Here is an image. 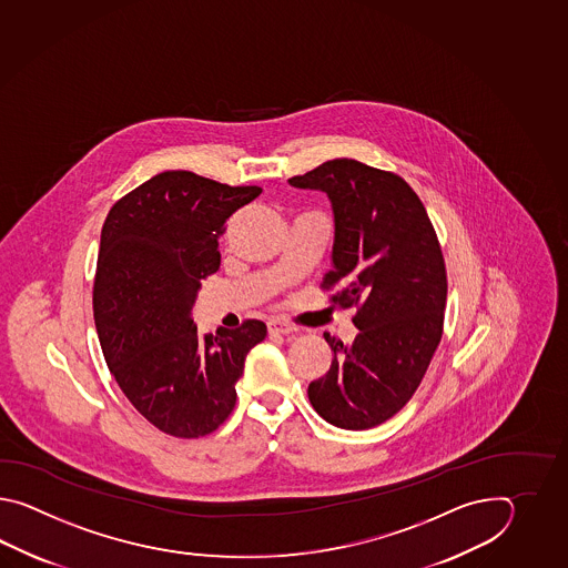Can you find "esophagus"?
I'll return each instance as SVG.
<instances>
[{
  "mask_svg": "<svg viewBox=\"0 0 568 568\" xmlns=\"http://www.w3.org/2000/svg\"><path fill=\"white\" fill-rule=\"evenodd\" d=\"M267 331H270V335H288L296 331V326L290 325L288 321H284V318H272V321H267Z\"/></svg>",
  "mask_w": 568,
  "mask_h": 568,
  "instance_id": "esophagus-1",
  "label": "esophagus"
}]
</instances>
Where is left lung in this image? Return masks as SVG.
Returning a JSON list of instances; mask_svg holds the SVG:
<instances>
[{"label": "left lung", "mask_w": 568, "mask_h": 568, "mask_svg": "<svg viewBox=\"0 0 568 568\" xmlns=\"http://www.w3.org/2000/svg\"><path fill=\"white\" fill-rule=\"evenodd\" d=\"M328 194L335 213L333 270L321 288L355 308L351 345L325 333L333 362L308 386L326 423L365 430L398 414L420 386L443 337L447 267L433 221L396 172L337 158L288 179Z\"/></svg>", "instance_id": "left-lung-1"}]
</instances>
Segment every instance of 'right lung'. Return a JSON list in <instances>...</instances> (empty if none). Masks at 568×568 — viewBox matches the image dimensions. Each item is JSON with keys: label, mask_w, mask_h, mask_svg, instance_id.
Returning a JSON list of instances; mask_svg holds the SVG:
<instances>
[{"label": "right lung", "mask_w": 568, "mask_h": 568, "mask_svg": "<svg viewBox=\"0 0 568 568\" xmlns=\"http://www.w3.org/2000/svg\"><path fill=\"white\" fill-rule=\"evenodd\" d=\"M260 193L166 170L109 209L93 284L97 335L125 398L166 435L215 433L235 408L245 355L266 338L255 318L199 338L191 318L201 282L221 266L225 223Z\"/></svg>", "instance_id": "obj_1"}]
</instances>
